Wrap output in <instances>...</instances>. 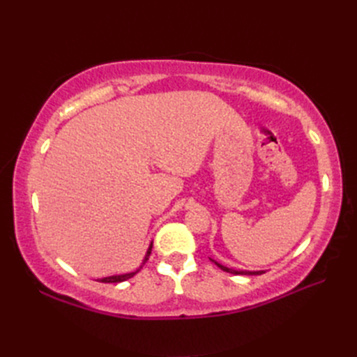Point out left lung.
<instances>
[{
    "label": "left lung",
    "mask_w": 357,
    "mask_h": 357,
    "mask_svg": "<svg viewBox=\"0 0 357 357\" xmlns=\"http://www.w3.org/2000/svg\"><path fill=\"white\" fill-rule=\"evenodd\" d=\"M210 261L215 262L221 270H224V271H227V273H231V275H262V273H264V271H247V270H234V268H229V267H225V265L216 262L215 259H211V257H210Z\"/></svg>",
    "instance_id": "1"
}]
</instances>
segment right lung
<instances>
[{"label":"right lung","instance_id":"1","mask_svg":"<svg viewBox=\"0 0 357 357\" xmlns=\"http://www.w3.org/2000/svg\"><path fill=\"white\" fill-rule=\"evenodd\" d=\"M151 247H153V242H150V245H149V248H147V253H146V256H144V259H142V264L139 265L138 268H136L135 271H132V273H124V275H115V276H109V278H102V279H98L100 280V282H104V284H112V282H124V280H127V279H130V278H133L136 273H138L141 268H142V265L147 262V259H149V256H150V253H151Z\"/></svg>","mask_w":357,"mask_h":357}]
</instances>
